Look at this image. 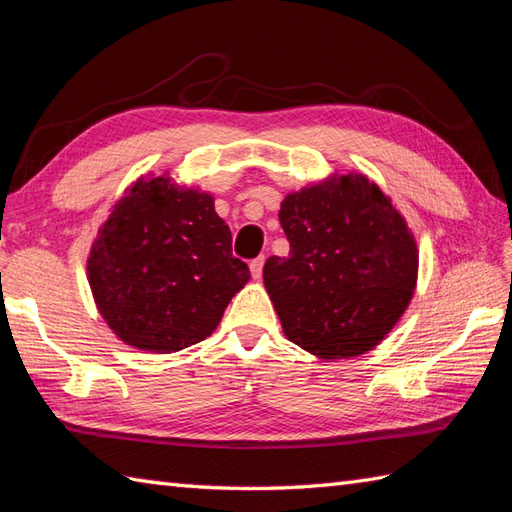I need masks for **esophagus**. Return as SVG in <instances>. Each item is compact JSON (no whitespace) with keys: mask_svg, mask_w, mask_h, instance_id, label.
<instances>
[{"mask_svg":"<svg viewBox=\"0 0 512 512\" xmlns=\"http://www.w3.org/2000/svg\"><path fill=\"white\" fill-rule=\"evenodd\" d=\"M264 255L255 257L253 262H250V275H253V279H262V273H264Z\"/></svg>","mask_w":512,"mask_h":512,"instance_id":"1","label":"esophagus"}]
</instances>
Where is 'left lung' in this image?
Instances as JSON below:
<instances>
[{
  "label": "left lung",
  "instance_id": "1",
  "mask_svg": "<svg viewBox=\"0 0 512 512\" xmlns=\"http://www.w3.org/2000/svg\"><path fill=\"white\" fill-rule=\"evenodd\" d=\"M288 257H268L264 284L292 343L334 361L369 352L407 310L418 248L387 195L361 173L281 202Z\"/></svg>",
  "mask_w": 512,
  "mask_h": 512
}]
</instances>
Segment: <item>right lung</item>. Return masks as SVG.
<instances>
[{
	"label": "right lung",
	"mask_w": 512,
	"mask_h": 512,
	"mask_svg": "<svg viewBox=\"0 0 512 512\" xmlns=\"http://www.w3.org/2000/svg\"><path fill=\"white\" fill-rule=\"evenodd\" d=\"M231 242L213 195L180 189L169 176L140 178L90 250L99 312L138 350L169 354L204 341L250 279Z\"/></svg>",
	"instance_id": "obj_1"
}]
</instances>
